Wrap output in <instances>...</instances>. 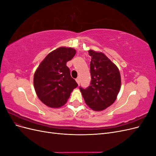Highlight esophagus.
Returning <instances> with one entry per match:
<instances>
[{
  "label": "esophagus",
  "mask_w": 156,
  "mask_h": 156,
  "mask_svg": "<svg viewBox=\"0 0 156 156\" xmlns=\"http://www.w3.org/2000/svg\"><path fill=\"white\" fill-rule=\"evenodd\" d=\"M75 81H76V82L77 83V84H80V79H79V77H77L76 79H75Z\"/></svg>",
  "instance_id": "esophagus-1"
}]
</instances>
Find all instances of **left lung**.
Wrapping results in <instances>:
<instances>
[{"label":"left lung","instance_id":"1","mask_svg":"<svg viewBox=\"0 0 156 156\" xmlns=\"http://www.w3.org/2000/svg\"><path fill=\"white\" fill-rule=\"evenodd\" d=\"M88 53L91 56L90 86L79 89L87 105L100 111L115 101L121 86L120 74L116 66L103 53L89 50Z\"/></svg>","mask_w":156,"mask_h":156}]
</instances>
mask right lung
I'll list each match as a JSON object with an SVG mask.
<instances>
[{"mask_svg":"<svg viewBox=\"0 0 156 156\" xmlns=\"http://www.w3.org/2000/svg\"><path fill=\"white\" fill-rule=\"evenodd\" d=\"M76 51L61 47L47 55L37 68L34 76V86L37 97L47 106L58 108L64 105L73 90L77 87L71 77L66 66Z\"/></svg>","mask_w":156,"mask_h":156,"instance_id":"right-lung-1","label":"right lung"}]
</instances>
